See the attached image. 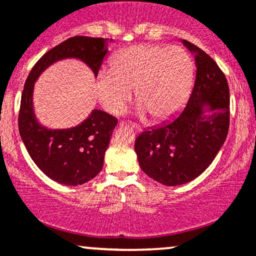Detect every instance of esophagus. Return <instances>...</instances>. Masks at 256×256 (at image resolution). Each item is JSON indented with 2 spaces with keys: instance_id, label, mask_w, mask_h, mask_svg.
Segmentation results:
<instances>
[{
  "instance_id": "obj_1",
  "label": "esophagus",
  "mask_w": 256,
  "mask_h": 256,
  "mask_svg": "<svg viewBox=\"0 0 256 256\" xmlns=\"http://www.w3.org/2000/svg\"><path fill=\"white\" fill-rule=\"evenodd\" d=\"M126 124V122H120V125L122 126V125H125ZM128 125H130V126H132V128H134V130L136 131H137V132H142V128H140V126H139V125H136V124H132V122H128Z\"/></svg>"
}]
</instances>
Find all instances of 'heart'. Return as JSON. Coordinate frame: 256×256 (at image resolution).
Masks as SVG:
<instances>
[{"label":"heart","instance_id":"heart-1","mask_svg":"<svg viewBox=\"0 0 256 256\" xmlns=\"http://www.w3.org/2000/svg\"><path fill=\"white\" fill-rule=\"evenodd\" d=\"M195 67L180 47L138 44L124 48L111 60V72L102 70L96 82V96L106 111L119 114L131 99L154 122L174 114L184 104L194 82Z\"/></svg>","mask_w":256,"mask_h":256}]
</instances>
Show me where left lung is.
<instances>
[{
	"label": "left lung",
	"mask_w": 256,
	"mask_h": 256,
	"mask_svg": "<svg viewBox=\"0 0 256 256\" xmlns=\"http://www.w3.org/2000/svg\"><path fill=\"white\" fill-rule=\"evenodd\" d=\"M183 44L195 53L197 67L186 106L172 122L142 132L134 142L142 170L170 186L195 180L212 164L227 138L230 117L224 73L196 44Z\"/></svg>",
	"instance_id": "obj_1"
}]
</instances>
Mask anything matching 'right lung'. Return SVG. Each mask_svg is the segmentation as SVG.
I'll return each mask as SVG.
<instances>
[{"label":"right lung","instance_id":"obj_1","mask_svg":"<svg viewBox=\"0 0 256 256\" xmlns=\"http://www.w3.org/2000/svg\"><path fill=\"white\" fill-rule=\"evenodd\" d=\"M108 38L73 36L44 54L26 80L18 112V131L29 156L50 180L64 186H79L94 178L102 169L105 151L118 119L93 110L86 120L66 130L40 125L33 110V88L38 76L56 61L76 58L98 76L108 53Z\"/></svg>","mask_w":256,"mask_h":256}]
</instances>
